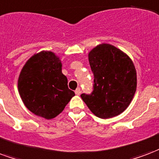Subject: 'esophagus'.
I'll use <instances>...</instances> for the list:
<instances>
[{
  "instance_id": "34e87169",
  "label": "esophagus",
  "mask_w": 159,
  "mask_h": 159,
  "mask_svg": "<svg viewBox=\"0 0 159 159\" xmlns=\"http://www.w3.org/2000/svg\"><path fill=\"white\" fill-rule=\"evenodd\" d=\"M75 93H76V95H80V94H81V90H80L79 88H78V89H76V90H75Z\"/></svg>"
}]
</instances>
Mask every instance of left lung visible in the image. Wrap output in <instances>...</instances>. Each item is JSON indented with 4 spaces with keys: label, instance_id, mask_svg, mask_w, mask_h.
Listing matches in <instances>:
<instances>
[{
    "label": "left lung",
    "instance_id": "left-lung-1",
    "mask_svg": "<svg viewBox=\"0 0 159 159\" xmlns=\"http://www.w3.org/2000/svg\"><path fill=\"white\" fill-rule=\"evenodd\" d=\"M93 91L81 97L101 119L119 116L130 105L136 90V70L129 56L114 45L101 43L89 53Z\"/></svg>",
    "mask_w": 159,
    "mask_h": 159
}]
</instances>
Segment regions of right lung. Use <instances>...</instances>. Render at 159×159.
Instances as JSON below:
<instances>
[{
  "label": "right lung",
  "mask_w": 159,
  "mask_h": 159,
  "mask_svg": "<svg viewBox=\"0 0 159 159\" xmlns=\"http://www.w3.org/2000/svg\"><path fill=\"white\" fill-rule=\"evenodd\" d=\"M60 57L51 51H41L27 61L20 72L17 88L29 111L47 120L64 110L75 93L68 89Z\"/></svg>",
  "instance_id": "right-lung-1"
}]
</instances>
